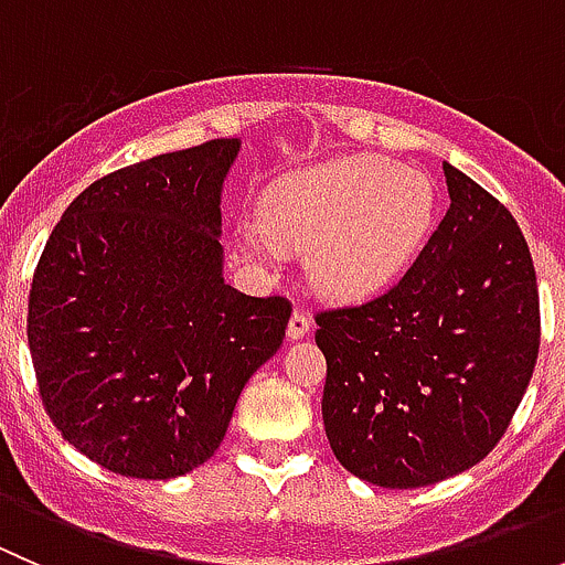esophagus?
<instances>
[{
	"label": "esophagus",
	"mask_w": 565,
	"mask_h": 565,
	"mask_svg": "<svg viewBox=\"0 0 565 565\" xmlns=\"http://www.w3.org/2000/svg\"><path fill=\"white\" fill-rule=\"evenodd\" d=\"M309 333H311V317L306 315L303 309H295L292 317H289V324H287V339L298 341Z\"/></svg>",
	"instance_id": "obj_1"
}]
</instances>
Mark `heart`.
Returning <instances> with one entry per match:
<instances>
[{
    "mask_svg": "<svg viewBox=\"0 0 565 565\" xmlns=\"http://www.w3.org/2000/svg\"><path fill=\"white\" fill-rule=\"evenodd\" d=\"M437 185L418 169L377 156L335 158L273 182L265 218H243L235 243L250 262L281 267L306 250L319 295L358 303L407 273L437 221Z\"/></svg>",
    "mask_w": 565,
    "mask_h": 565,
    "instance_id": "obj_1",
    "label": "heart"
}]
</instances>
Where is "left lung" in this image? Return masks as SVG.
Instances as JSON below:
<instances>
[{
  "mask_svg": "<svg viewBox=\"0 0 565 565\" xmlns=\"http://www.w3.org/2000/svg\"><path fill=\"white\" fill-rule=\"evenodd\" d=\"M448 207L383 298L317 317L324 435L369 483L429 487L509 429L539 358V289L514 215L443 161Z\"/></svg>",
  "mask_w": 565,
  "mask_h": 565,
  "instance_id": "8db88e82",
  "label": "left lung"
}]
</instances>
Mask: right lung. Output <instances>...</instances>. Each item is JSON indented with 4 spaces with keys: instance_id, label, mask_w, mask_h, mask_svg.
Returning <instances> with one entry per match:
<instances>
[{
    "instance_id": "right-lung-1",
    "label": "right lung",
    "mask_w": 565,
    "mask_h": 565,
    "mask_svg": "<svg viewBox=\"0 0 565 565\" xmlns=\"http://www.w3.org/2000/svg\"><path fill=\"white\" fill-rule=\"evenodd\" d=\"M241 139L100 177L51 232L30 289L40 396L84 457L167 481L204 465L289 303L224 281L221 193Z\"/></svg>"
}]
</instances>
